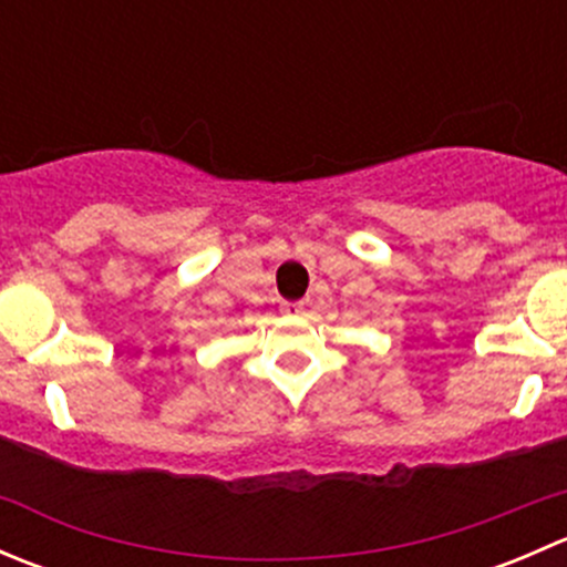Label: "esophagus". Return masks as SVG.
Listing matches in <instances>:
<instances>
[{"mask_svg": "<svg viewBox=\"0 0 567 567\" xmlns=\"http://www.w3.org/2000/svg\"><path fill=\"white\" fill-rule=\"evenodd\" d=\"M282 312H288V316H305L307 301H285Z\"/></svg>", "mask_w": 567, "mask_h": 567, "instance_id": "1", "label": "esophagus"}]
</instances>
